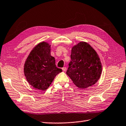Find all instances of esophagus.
I'll return each mask as SVG.
<instances>
[{
	"label": "esophagus",
	"instance_id": "esophagus-1",
	"mask_svg": "<svg viewBox=\"0 0 126 126\" xmlns=\"http://www.w3.org/2000/svg\"><path fill=\"white\" fill-rule=\"evenodd\" d=\"M62 69H63V72H66V70H67V68L66 67H63V68H62Z\"/></svg>",
	"mask_w": 126,
	"mask_h": 126
}]
</instances>
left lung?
I'll return each mask as SVG.
<instances>
[{"mask_svg": "<svg viewBox=\"0 0 126 126\" xmlns=\"http://www.w3.org/2000/svg\"><path fill=\"white\" fill-rule=\"evenodd\" d=\"M70 58L66 74L76 87L85 89L98 81L102 65L98 54L89 44L80 42L74 45Z\"/></svg>", "mask_w": 126, "mask_h": 126, "instance_id": "1", "label": "left lung"}]
</instances>
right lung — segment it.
I'll return each instance as SVG.
<instances>
[{
    "instance_id": "right-lung-1",
    "label": "right lung",
    "mask_w": 126,
    "mask_h": 126,
    "mask_svg": "<svg viewBox=\"0 0 126 126\" xmlns=\"http://www.w3.org/2000/svg\"><path fill=\"white\" fill-rule=\"evenodd\" d=\"M51 47L42 42L32 48L24 65V74L29 84L36 89L44 91L50 87L62 69L56 67L55 58L51 56Z\"/></svg>"
}]
</instances>
